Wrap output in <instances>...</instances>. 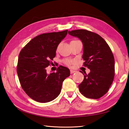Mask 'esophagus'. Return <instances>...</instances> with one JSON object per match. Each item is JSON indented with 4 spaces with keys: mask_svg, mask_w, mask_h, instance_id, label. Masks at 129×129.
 <instances>
[{
    "mask_svg": "<svg viewBox=\"0 0 129 129\" xmlns=\"http://www.w3.org/2000/svg\"><path fill=\"white\" fill-rule=\"evenodd\" d=\"M75 72H76V71L72 70H70V72H71V74H72V73H75Z\"/></svg>",
    "mask_w": 129,
    "mask_h": 129,
    "instance_id": "34e87169",
    "label": "esophagus"
}]
</instances>
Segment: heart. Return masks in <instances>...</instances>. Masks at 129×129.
I'll use <instances>...</instances> for the list:
<instances>
[{"mask_svg": "<svg viewBox=\"0 0 129 129\" xmlns=\"http://www.w3.org/2000/svg\"><path fill=\"white\" fill-rule=\"evenodd\" d=\"M63 62H64V63H65L66 64H67V65H69V64H70V63H71V61H69V60H67V59L64 60Z\"/></svg>", "mask_w": 129, "mask_h": 129, "instance_id": "1", "label": "heart"}]
</instances>
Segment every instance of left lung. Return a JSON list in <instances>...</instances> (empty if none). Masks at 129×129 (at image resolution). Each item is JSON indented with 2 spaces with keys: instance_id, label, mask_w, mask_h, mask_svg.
<instances>
[{
  "instance_id": "1",
  "label": "left lung",
  "mask_w": 129,
  "mask_h": 129,
  "mask_svg": "<svg viewBox=\"0 0 129 129\" xmlns=\"http://www.w3.org/2000/svg\"><path fill=\"white\" fill-rule=\"evenodd\" d=\"M68 34L79 38L83 44L84 65L90 70L78 85L83 96L98 99L108 91L115 76V59L110 47L100 36L85 29L68 31Z\"/></svg>"
}]
</instances>
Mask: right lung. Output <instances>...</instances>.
<instances>
[{
    "mask_svg": "<svg viewBox=\"0 0 129 129\" xmlns=\"http://www.w3.org/2000/svg\"><path fill=\"white\" fill-rule=\"evenodd\" d=\"M67 32L66 30L42 34L31 39L20 52L17 74L22 88L34 100L42 103L53 100L61 92L63 81L70 75V70L62 66L56 72L49 74L46 70Z\"/></svg>",
    "mask_w": 129,
    "mask_h": 129,
    "instance_id": "add662e5",
    "label": "right lung"
}]
</instances>
